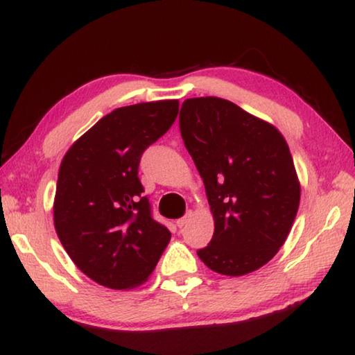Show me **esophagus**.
Segmentation results:
<instances>
[{"mask_svg":"<svg viewBox=\"0 0 355 355\" xmlns=\"http://www.w3.org/2000/svg\"><path fill=\"white\" fill-rule=\"evenodd\" d=\"M192 216H193V213L192 211H189L186 216H184V218H181V219H178V227L179 229H182V227H186V225L190 223V219H192Z\"/></svg>","mask_w":355,"mask_h":355,"instance_id":"obj_1","label":"esophagus"}]
</instances>
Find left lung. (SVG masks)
Listing matches in <instances>:
<instances>
[{"instance_id":"left-lung-1","label":"left lung","mask_w":355,"mask_h":355,"mask_svg":"<svg viewBox=\"0 0 355 355\" xmlns=\"http://www.w3.org/2000/svg\"><path fill=\"white\" fill-rule=\"evenodd\" d=\"M179 126L214 219L198 258L220 275L258 270L279 253L300 208L288 144L269 121L214 96L184 101Z\"/></svg>"}]
</instances>
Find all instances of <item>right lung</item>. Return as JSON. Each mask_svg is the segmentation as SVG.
I'll list each match as a JSON object with an SVG mask.
<instances>
[{
	"label": "right lung",
	"mask_w": 355,
	"mask_h": 355,
	"mask_svg": "<svg viewBox=\"0 0 355 355\" xmlns=\"http://www.w3.org/2000/svg\"><path fill=\"white\" fill-rule=\"evenodd\" d=\"M178 112V99L120 107L71 144L60 162L55 232L75 266L107 288L147 282L171 240L152 219L137 168Z\"/></svg>",
	"instance_id": "right-lung-1"
}]
</instances>
